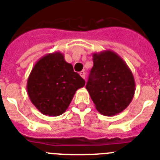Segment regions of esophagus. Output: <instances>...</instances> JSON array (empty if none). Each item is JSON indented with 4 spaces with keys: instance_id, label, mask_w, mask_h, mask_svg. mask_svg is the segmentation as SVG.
<instances>
[{
    "instance_id": "34e87169",
    "label": "esophagus",
    "mask_w": 160,
    "mask_h": 160,
    "mask_svg": "<svg viewBox=\"0 0 160 160\" xmlns=\"http://www.w3.org/2000/svg\"><path fill=\"white\" fill-rule=\"evenodd\" d=\"M79 74H80V76H81L82 78H86V73H85L84 71H81L80 73H79Z\"/></svg>"
}]
</instances>
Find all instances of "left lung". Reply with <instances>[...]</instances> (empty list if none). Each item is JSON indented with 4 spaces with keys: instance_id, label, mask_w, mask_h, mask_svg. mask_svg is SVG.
<instances>
[{
    "instance_id": "obj_1",
    "label": "left lung",
    "mask_w": 160,
    "mask_h": 160,
    "mask_svg": "<svg viewBox=\"0 0 160 160\" xmlns=\"http://www.w3.org/2000/svg\"><path fill=\"white\" fill-rule=\"evenodd\" d=\"M93 62L86 88L96 110L106 116L119 114L135 95L132 72L125 61L112 50L94 53Z\"/></svg>"
}]
</instances>
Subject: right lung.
I'll return each mask as SVG.
<instances>
[{"label": "right lung", "mask_w": 160, "mask_h": 160, "mask_svg": "<svg viewBox=\"0 0 160 160\" xmlns=\"http://www.w3.org/2000/svg\"><path fill=\"white\" fill-rule=\"evenodd\" d=\"M84 79L73 71L61 52L41 58L28 78V95L42 114L58 116L67 110L78 89L85 86Z\"/></svg>", "instance_id": "right-lung-1"}]
</instances>
